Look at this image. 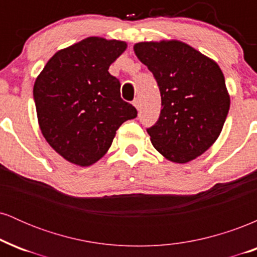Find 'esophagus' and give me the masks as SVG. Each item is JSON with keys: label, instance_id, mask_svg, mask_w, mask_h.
Wrapping results in <instances>:
<instances>
[{"label": "esophagus", "instance_id": "obj_1", "mask_svg": "<svg viewBox=\"0 0 257 257\" xmlns=\"http://www.w3.org/2000/svg\"><path fill=\"white\" fill-rule=\"evenodd\" d=\"M133 105L137 107V110H139V108H140V101H139V99H134V101H133Z\"/></svg>", "mask_w": 257, "mask_h": 257}]
</instances>
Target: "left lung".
Masks as SVG:
<instances>
[{"instance_id":"8db88e82","label":"left lung","mask_w":257,"mask_h":257,"mask_svg":"<svg viewBox=\"0 0 257 257\" xmlns=\"http://www.w3.org/2000/svg\"><path fill=\"white\" fill-rule=\"evenodd\" d=\"M134 52L161 91V114L147 128L153 147L175 163L199 157L219 138L229 110L219 65L175 40L137 43Z\"/></svg>"}]
</instances>
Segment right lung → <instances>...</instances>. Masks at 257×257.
Wrapping results in <instances>:
<instances>
[{"label":"right lung","instance_id":"right-lung-1","mask_svg":"<svg viewBox=\"0 0 257 257\" xmlns=\"http://www.w3.org/2000/svg\"><path fill=\"white\" fill-rule=\"evenodd\" d=\"M126 43L88 37L49 59L34 85L38 124L61 157L81 167L98 162L116 131L138 116L120 98V83L108 67Z\"/></svg>","mask_w":257,"mask_h":257}]
</instances>
